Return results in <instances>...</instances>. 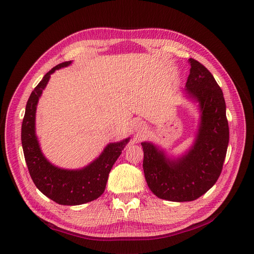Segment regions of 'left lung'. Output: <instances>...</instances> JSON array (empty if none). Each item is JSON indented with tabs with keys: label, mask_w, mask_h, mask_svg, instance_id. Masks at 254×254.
I'll list each match as a JSON object with an SVG mask.
<instances>
[{
	"label": "left lung",
	"mask_w": 254,
	"mask_h": 254,
	"mask_svg": "<svg viewBox=\"0 0 254 254\" xmlns=\"http://www.w3.org/2000/svg\"><path fill=\"white\" fill-rule=\"evenodd\" d=\"M187 97L198 102L200 122L193 146L177 159L151 142H141L143 173L151 191L171 201H191L204 194L218 180L226 156L229 130L223 93L211 72L189 59Z\"/></svg>",
	"instance_id": "left-lung-1"
}]
</instances>
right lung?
Listing matches in <instances>:
<instances>
[{"mask_svg":"<svg viewBox=\"0 0 254 254\" xmlns=\"http://www.w3.org/2000/svg\"><path fill=\"white\" fill-rule=\"evenodd\" d=\"M70 64L71 61L64 62L48 71L31 93L22 120L21 143L28 170L36 187L59 204L77 206L98 198L104 192L112 167L130 138L108 143L97 159L81 170H64L53 165L45 158L35 133L36 107L51 74Z\"/></svg>","mask_w":254,"mask_h":254,"instance_id":"right-lung-1","label":"right lung"}]
</instances>
